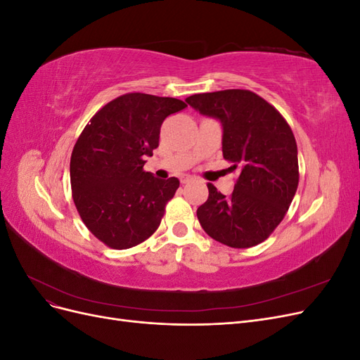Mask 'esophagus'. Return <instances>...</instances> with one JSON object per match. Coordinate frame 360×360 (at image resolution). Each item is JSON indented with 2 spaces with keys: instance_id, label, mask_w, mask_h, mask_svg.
Listing matches in <instances>:
<instances>
[{
  "instance_id": "obj_1",
  "label": "esophagus",
  "mask_w": 360,
  "mask_h": 360,
  "mask_svg": "<svg viewBox=\"0 0 360 360\" xmlns=\"http://www.w3.org/2000/svg\"><path fill=\"white\" fill-rule=\"evenodd\" d=\"M192 180H193V177H191V176H183V177L180 179L181 184H186V183H191Z\"/></svg>"
}]
</instances>
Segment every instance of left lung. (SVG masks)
<instances>
[{
  "label": "left lung",
  "instance_id": "left-lung-1",
  "mask_svg": "<svg viewBox=\"0 0 360 360\" xmlns=\"http://www.w3.org/2000/svg\"><path fill=\"white\" fill-rule=\"evenodd\" d=\"M186 102L222 126V153L240 176L230 197L213 184L198 207L202 230L231 248L255 246L284 219L299 184L297 144L288 123L249 90L189 96Z\"/></svg>",
  "mask_w": 360,
  "mask_h": 360
}]
</instances>
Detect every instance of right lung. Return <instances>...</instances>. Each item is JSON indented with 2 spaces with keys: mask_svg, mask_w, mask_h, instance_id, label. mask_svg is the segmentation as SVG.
I'll return each mask as SVG.
<instances>
[{
  "mask_svg": "<svg viewBox=\"0 0 360 360\" xmlns=\"http://www.w3.org/2000/svg\"><path fill=\"white\" fill-rule=\"evenodd\" d=\"M188 105L174 97L129 93L106 103L85 126L70 159L73 201L86 228L114 249L143 243L160 225L179 179L144 171L160 126Z\"/></svg>",
  "mask_w": 360,
  "mask_h": 360,
  "instance_id": "right-lung-1",
  "label": "right lung"
}]
</instances>
